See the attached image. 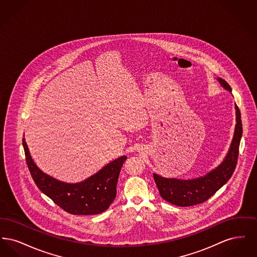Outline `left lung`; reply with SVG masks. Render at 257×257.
I'll list each match as a JSON object with an SVG mask.
<instances>
[{
	"instance_id": "obj_1",
	"label": "left lung",
	"mask_w": 257,
	"mask_h": 257,
	"mask_svg": "<svg viewBox=\"0 0 257 257\" xmlns=\"http://www.w3.org/2000/svg\"><path fill=\"white\" fill-rule=\"evenodd\" d=\"M220 86L227 91L231 92L230 86L221 78L217 79ZM236 124L232 141L227 154L220 165L207 174L189 180L177 178H166L156 173H153L154 181L158 187L161 196L176 206L188 207L206 201L218 190L226 183L235 171L239 146L243 133L241 112L235 104Z\"/></svg>"
}]
</instances>
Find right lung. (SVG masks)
I'll return each mask as SVG.
<instances>
[{"instance_id":"right-lung-1","label":"right lung","mask_w":257,"mask_h":257,"mask_svg":"<svg viewBox=\"0 0 257 257\" xmlns=\"http://www.w3.org/2000/svg\"><path fill=\"white\" fill-rule=\"evenodd\" d=\"M23 147L29 171L38 189L64 211L73 215H96L106 211L114 200L119 172L126 156L113 160L84 181L66 183L37 167L25 138Z\"/></svg>"}]
</instances>
